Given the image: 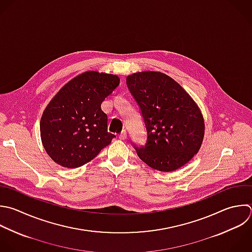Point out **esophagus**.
<instances>
[{
    "label": "esophagus",
    "instance_id": "1",
    "mask_svg": "<svg viewBox=\"0 0 252 252\" xmlns=\"http://www.w3.org/2000/svg\"><path fill=\"white\" fill-rule=\"evenodd\" d=\"M126 138H127V132H126L125 130H123V131L119 134V139L122 140V141H124Z\"/></svg>",
    "mask_w": 252,
    "mask_h": 252
}]
</instances>
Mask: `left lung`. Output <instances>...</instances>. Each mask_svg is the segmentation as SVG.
I'll list each match as a JSON object with an SVG mask.
<instances>
[{
  "label": "left lung",
  "mask_w": 252,
  "mask_h": 252,
  "mask_svg": "<svg viewBox=\"0 0 252 252\" xmlns=\"http://www.w3.org/2000/svg\"><path fill=\"white\" fill-rule=\"evenodd\" d=\"M140 105L148 132L138 157L150 167L170 172L186 164L200 150L204 117L195 100L172 78L156 71L137 72L126 78Z\"/></svg>",
  "instance_id": "left-lung-1"
}]
</instances>
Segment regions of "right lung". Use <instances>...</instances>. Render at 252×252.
Masks as SVG:
<instances>
[{
    "mask_svg": "<svg viewBox=\"0 0 252 252\" xmlns=\"http://www.w3.org/2000/svg\"><path fill=\"white\" fill-rule=\"evenodd\" d=\"M118 76L87 71L69 81L47 104L40 119L44 150L57 164L80 167L115 137L107 132L101 103L119 86Z\"/></svg>",
    "mask_w": 252,
    "mask_h": 252,
    "instance_id": "add662e5",
    "label": "right lung"
}]
</instances>
